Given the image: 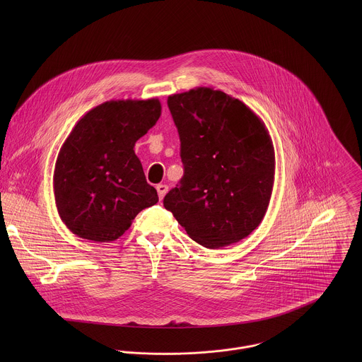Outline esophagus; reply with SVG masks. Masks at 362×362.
I'll use <instances>...</instances> for the list:
<instances>
[{
	"label": "esophagus",
	"instance_id": "34e87169",
	"mask_svg": "<svg viewBox=\"0 0 362 362\" xmlns=\"http://www.w3.org/2000/svg\"><path fill=\"white\" fill-rule=\"evenodd\" d=\"M156 189H157L158 198H160V199H163V198H164V195H165V194H167V191H168V187H167L165 184H158V185L156 187Z\"/></svg>",
	"mask_w": 362,
	"mask_h": 362
}]
</instances>
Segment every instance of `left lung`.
<instances>
[{"label": "left lung", "instance_id": "obj_1", "mask_svg": "<svg viewBox=\"0 0 362 362\" xmlns=\"http://www.w3.org/2000/svg\"><path fill=\"white\" fill-rule=\"evenodd\" d=\"M184 177L163 201L187 234L209 250L248 237L274 184V148L264 122L241 100L199 86L171 95Z\"/></svg>", "mask_w": 362, "mask_h": 362}]
</instances>
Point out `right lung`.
<instances>
[{
	"mask_svg": "<svg viewBox=\"0 0 362 362\" xmlns=\"http://www.w3.org/2000/svg\"><path fill=\"white\" fill-rule=\"evenodd\" d=\"M160 115L158 99L110 100L75 124L52 177L58 214L75 235L115 241L141 210L158 202L134 148Z\"/></svg>",
	"mask_w": 362,
	"mask_h": 362,
	"instance_id": "1",
	"label": "right lung"
}]
</instances>
